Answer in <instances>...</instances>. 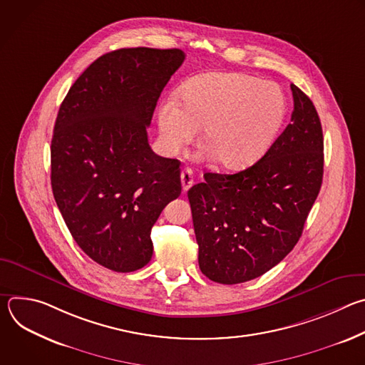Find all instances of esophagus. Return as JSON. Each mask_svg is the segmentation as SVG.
<instances>
[{"mask_svg":"<svg viewBox=\"0 0 365 365\" xmlns=\"http://www.w3.org/2000/svg\"><path fill=\"white\" fill-rule=\"evenodd\" d=\"M180 180H182V189L186 192L193 185V172L187 168L183 169L180 173Z\"/></svg>","mask_w":365,"mask_h":365,"instance_id":"esophagus-1","label":"esophagus"}]
</instances>
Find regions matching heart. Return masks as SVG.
I'll use <instances>...</instances> for the list:
<instances>
[{
  "mask_svg": "<svg viewBox=\"0 0 365 365\" xmlns=\"http://www.w3.org/2000/svg\"><path fill=\"white\" fill-rule=\"evenodd\" d=\"M159 108L163 151L175 155L202 128V155L225 169H242L263 155L286 113L282 89L242 73L212 72L186 82Z\"/></svg>",
  "mask_w": 365,
  "mask_h": 365,
  "instance_id": "b5f03b06",
  "label": "heart"
}]
</instances>
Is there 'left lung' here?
Segmentation results:
<instances>
[{
  "label": "left lung",
  "mask_w": 365,
  "mask_h": 365,
  "mask_svg": "<svg viewBox=\"0 0 365 365\" xmlns=\"http://www.w3.org/2000/svg\"><path fill=\"white\" fill-rule=\"evenodd\" d=\"M292 121L266 154L235 175L205 173L187 192L199 269L237 284L263 276L299 241L324 176V134L310 98L290 85Z\"/></svg>",
  "instance_id": "obj_1"
}]
</instances>
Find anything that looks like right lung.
<instances>
[{
	"mask_svg": "<svg viewBox=\"0 0 365 365\" xmlns=\"http://www.w3.org/2000/svg\"><path fill=\"white\" fill-rule=\"evenodd\" d=\"M180 48H118L76 79L50 145L51 189L73 240L118 273L144 267L151 228L182 192L180 162L155 154L147 127L180 68Z\"/></svg>",
	"mask_w": 365,
	"mask_h": 365,
	"instance_id": "right-lung-1",
	"label": "right lung"
}]
</instances>
